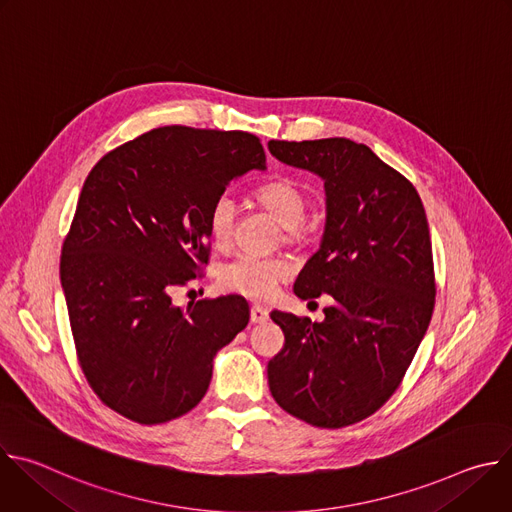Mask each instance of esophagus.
I'll use <instances>...</instances> for the list:
<instances>
[{"label":"esophagus","instance_id":"1","mask_svg":"<svg viewBox=\"0 0 512 512\" xmlns=\"http://www.w3.org/2000/svg\"><path fill=\"white\" fill-rule=\"evenodd\" d=\"M267 318H269V312L263 306H259V304L251 306V322L263 324V322H267Z\"/></svg>","mask_w":512,"mask_h":512}]
</instances>
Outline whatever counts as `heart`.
I'll list each match as a JSON object with an SVG mask.
<instances>
[{
    "label": "heart",
    "mask_w": 512,
    "mask_h": 512,
    "mask_svg": "<svg viewBox=\"0 0 512 512\" xmlns=\"http://www.w3.org/2000/svg\"><path fill=\"white\" fill-rule=\"evenodd\" d=\"M255 202L265 208L271 216L283 225L285 239L289 243H302L310 235L306 216L310 210L308 190L291 178H275L261 184L255 192ZM237 218V204L229 194L216 196L208 208V233L212 245L225 249L231 245ZM289 267L281 259H265L255 255H241L221 269V279L225 289L239 291L249 298H267L275 285L283 281Z\"/></svg>",
    "instance_id": "b5f03b06"
}]
</instances>
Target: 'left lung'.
Here are the masks:
<instances>
[{
  "instance_id": "obj_1",
  "label": "left lung",
  "mask_w": 512,
  "mask_h": 512,
  "mask_svg": "<svg viewBox=\"0 0 512 512\" xmlns=\"http://www.w3.org/2000/svg\"><path fill=\"white\" fill-rule=\"evenodd\" d=\"M283 164L324 180L326 229L294 283L332 296L324 320L271 312L285 344L267 364L277 405L338 429L381 409L401 385L435 304L431 239L415 186L346 137L269 141Z\"/></svg>"
}]
</instances>
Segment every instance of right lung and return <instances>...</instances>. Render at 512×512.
<instances>
[{
	"mask_svg": "<svg viewBox=\"0 0 512 512\" xmlns=\"http://www.w3.org/2000/svg\"><path fill=\"white\" fill-rule=\"evenodd\" d=\"M249 170H265L253 133L168 125L89 172L60 281L81 369L119 415L156 425L194 409L216 352L247 326L241 296L178 308L172 291L208 263V208Z\"/></svg>",
	"mask_w": 512,
	"mask_h": 512,
	"instance_id": "right-lung-1",
	"label": "right lung"
}]
</instances>
